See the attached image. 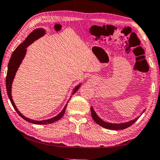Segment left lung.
<instances>
[{
  "mask_svg": "<svg viewBox=\"0 0 160 160\" xmlns=\"http://www.w3.org/2000/svg\"><path fill=\"white\" fill-rule=\"evenodd\" d=\"M91 109V113H92V116L93 120L95 121V122L99 125L100 126L103 127V128H107V129H109V130H114V131H116V130H123V129H126L127 128H128L129 126H131V125H132L135 121H136L139 118V117L141 116L143 112H145V110L142 111V112L140 113V115L138 116V117L135 118L132 120L128 121L127 122H123V123H109V122H107V121H104L103 119H102L97 114V113L95 112V111L94 110V108L92 107V106L90 108Z\"/></svg>",
  "mask_w": 160,
  "mask_h": 160,
  "instance_id": "obj_1",
  "label": "left lung"
}]
</instances>
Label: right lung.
I'll use <instances>...</instances> for the list:
<instances>
[{
  "label": "right lung",
  "instance_id": "obj_1",
  "mask_svg": "<svg viewBox=\"0 0 160 160\" xmlns=\"http://www.w3.org/2000/svg\"><path fill=\"white\" fill-rule=\"evenodd\" d=\"M46 33H47V32H46V29H44V28H37L36 29H34L33 32H32L31 33L28 35V37L24 40L23 42L21 43V44L19 45L17 48H16V49L13 51V53H12L11 58L10 59L8 66L6 82H5V84H6V90H7L8 95V97H9V99L10 102H11L12 107H14V109H15L16 112H17L19 116H21L23 119H25V121H28L29 123H32L34 124H39V125H44V124L52 123L58 121L59 119H61L62 117H63L64 113L66 112L67 104L68 103V102H67V104H66V106L64 107L63 110H62L57 116H54L53 118L46 119V120H42V121L33 120V119L27 118L26 116L22 114L20 111L18 110L17 107L15 106L14 101H13L12 99V84L13 82V80H14L15 78L16 72H17L19 67H20V64L22 63V62L24 58H25V54L27 53V48H28L29 45L32 44L34 41H36V40L39 39L40 37L44 36ZM81 84L82 83L78 84V85L75 87V88L72 92V95H73V94L78 90V89H79L80 87L81 86ZM71 97L72 96H70V99L71 98ZM70 99H68V101L70 100Z\"/></svg>",
  "mask_w": 160,
  "mask_h": 160
}]
</instances>
